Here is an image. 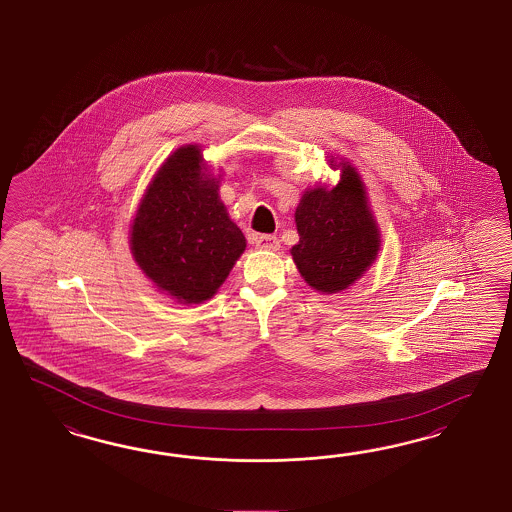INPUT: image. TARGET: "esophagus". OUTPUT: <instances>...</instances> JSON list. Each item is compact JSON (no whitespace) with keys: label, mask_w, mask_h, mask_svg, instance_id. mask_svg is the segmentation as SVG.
<instances>
[{"label":"esophagus","mask_w":512,"mask_h":512,"mask_svg":"<svg viewBox=\"0 0 512 512\" xmlns=\"http://www.w3.org/2000/svg\"><path fill=\"white\" fill-rule=\"evenodd\" d=\"M255 246L261 249H270V251H277L279 249V240L276 236L261 235L255 238Z\"/></svg>","instance_id":"esophagus-1"}]
</instances>
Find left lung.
<instances>
[{
    "label": "left lung",
    "mask_w": 512,
    "mask_h": 512,
    "mask_svg": "<svg viewBox=\"0 0 512 512\" xmlns=\"http://www.w3.org/2000/svg\"><path fill=\"white\" fill-rule=\"evenodd\" d=\"M341 167V180L332 190H307L294 220L300 242L292 246L294 263L309 287L322 294L345 291L374 263L380 231L367 205V194L356 167Z\"/></svg>",
    "instance_id": "1"
}]
</instances>
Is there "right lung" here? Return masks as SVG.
<instances>
[{
  "instance_id": "obj_1",
  "label": "right lung",
  "mask_w": 512,
  "mask_h": 512,
  "mask_svg": "<svg viewBox=\"0 0 512 512\" xmlns=\"http://www.w3.org/2000/svg\"><path fill=\"white\" fill-rule=\"evenodd\" d=\"M197 145L173 152L151 180L130 231L143 274L180 304L212 298L246 249Z\"/></svg>"
}]
</instances>
